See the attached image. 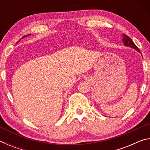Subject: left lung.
Returning a JSON list of instances; mask_svg holds the SVG:
<instances>
[{"mask_svg": "<svg viewBox=\"0 0 150 150\" xmlns=\"http://www.w3.org/2000/svg\"><path fill=\"white\" fill-rule=\"evenodd\" d=\"M123 42H124V44L125 45H126V46H130V47L133 48V49L136 50V51H138V52H140V51H139V48L136 46V45H135V44L133 42L132 40V39L130 38V37L128 36V35H126L125 34H124L123 35Z\"/></svg>", "mask_w": 150, "mask_h": 150, "instance_id": "8db88e82", "label": "left lung"}]
</instances>
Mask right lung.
Masks as SVG:
<instances>
[{"instance_id": "1", "label": "right lung", "mask_w": 150, "mask_h": 150, "mask_svg": "<svg viewBox=\"0 0 150 150\" xmlns=\"http://www.w3.org/2000/svg\"><path fill=\"white\" fill-rule=\"evenodd\" d=\"M29 35H30V34H29ZM25 36H26V35H24V36H23V37H22V38H24Z\"/></svg>"}]
</instances>
